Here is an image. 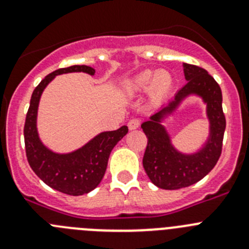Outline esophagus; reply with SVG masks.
<instances>
[{"instance_id":"esophagus-1","label":"esophagus","mask_w":249,"mask_h":249,"mask_svg":"<svg viewBox=\"0 0 249 249\" xmlns=\"http://www.w3.org/2000/svg\"><path fill=\"white\" fill-rule=\"evenodd\" d=\"M141 124V121L138 120V118H132L131 121L128 122V128L129 129H136L138 128Z\"/></svg>"}]
</instances>
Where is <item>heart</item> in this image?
Segmentation results:
<instances>
[{
	"mask_svg": "<svg viewBox=\"0 0 249 249\" xmlns=\"http://www.w3.org/2000/svg\"><path fill=\"white\" fill-rule=\"evenodd\" d=\"M172 76L168 72H153L147 70L135 77V80L131 83V89L133 91H146L149 89L152 100L158 102L166 97L172 89Z\"/></svg>",
	"mask_w": 249,
	"mask_h": 249,
	"instance_id": "obj_1",
	"label": "heart"
}]
</instances>
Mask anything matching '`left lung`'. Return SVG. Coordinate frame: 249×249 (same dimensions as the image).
Segmentation results:
<instances>
[{"label": "left lung", "mask_w": 249, "mask_h": 249, "mask_svg": "<svg viewBox=\"0 0 249 249\" xmlns=\"http://www.w3.org/2000/svg\"><path fill=\"white\" fill-rule=\"evenodd\" d=\"M183 67L186 85L176 93L172 102L152 114L149 121L141 126L148 138L143 156L144 171L152 183L163 190H179L206 177L218 162L226 129L222 91L218 83L204 68L188 63H183ZM191 94L199 95L207 105L210 137L198 152L186 155L172 146L168 132L160 123Z\"/></svg>", "instance_id": "1"}]
</instances>
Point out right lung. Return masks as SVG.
<instances>
[{"label": "right lung", "mask_w": 249, "mask_h": 249, "mask_svg": "<svg viewBox=\"0 0 249 249\" xmlns=\"http://www.w3.org/2000/svg\"><path fill=\"white\" fill-rule=\"evenodd\" d=\"M70 72H85L91 76L94 70L89 66H71L59 68L46 76L35 89L31 97L30 108L26 114L25 146L26 156L31 168L47 186L70 196H82L91 192L102 181L108 158L113 147L128 132V127L122 126L116 131L102 132L89 143L71 153H56L43 146L37 132V109L41 94L46 86L57 74Z\"/></svg>", "instance_id": "obj_1"}]
</instances>
